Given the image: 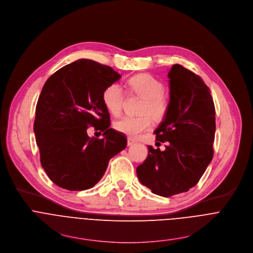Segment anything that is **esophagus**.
Returning a JSON list of instances; mask_svg holds the SVG:
<instances>
[{"label":"esophagus","instance_id":"esophagus-1","mask_svg":"<svg viewBox=\"0 0 253 253\" xmlns=\"http://www.w3.org/2000/svg\"><path fill=\"white\" fill-rule=\"evenodd\" d=\"M135 144V142L133 141L132 138L130 137H127V146H133Z\"/></svg>","mask_w":253,"mask_h":253}]
</instances>
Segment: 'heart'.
<instances>
[{
    "label": "heart",
    "mask_w": 253,
    "mask_h": 253,
    "mask_svg": "<svg viewBox=\"0 0 253 253\" xmlns=\"http://www.w3.org/2000/svg\"><path fill=\"white\" fill-rule=\"evenodd\" d=\"M127 84L129 91L142 98L137 110L139 116L121 118L114 123V127L117 131L135 138L151 127L153 121L159 123L165 119L169 110L170 100L163 91L164 83L151 74H136L128 79ZM125 99V91L119 83L109 84L102 92L103 104L114 116L122 114Z\"/></svg>",
    "instance_id": "1"
}]
</instances>
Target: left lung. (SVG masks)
Segmentation results:
<instances>
[{
    "label": "left lung",
    "mask_w": 253,
    "mask_h": 253,
    "mask_svg": "<svg viewBox=\"0 0 253 253\" xmlns=\"http://www.w3.org/2000/svg\"><path fill=\"white\" fill-rule=\"evenodd\" d=\"M170 106L154 131L165 151L149 146L137 177L154 194L171 197L197 185L212 161L215 106L203 79L180 64L168 73Z\"/></svg>",
    "instance_id": "1"
}]
</instances>
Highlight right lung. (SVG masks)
<instances>
[{
  "mask_svg": "<svg viewBox=\"0 0 253 253\" xmlns=\"http://www.w3.org/2000/svg\"><path fill=\"white\" fill-rule=\"evenodd\" d=\"M122 76L109 66L79 59L63 66L45 82L36 105L34 132L40 162L60 188L83 191L104 175L109 160L126 147L123 133L110 128L102 92ZM102 131L90 138L87 128Z\"/></svg>",
  "mask_w": 253,
  "mask_h": 253,
  "instance_id": "1",
  "label": "right lung"
}]
</instances>
